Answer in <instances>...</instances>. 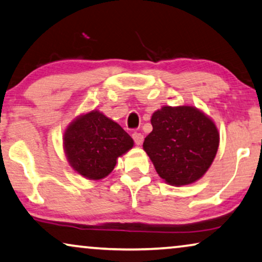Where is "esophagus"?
I'll list each match as a JSON object with an SVG mask.
<instances>
[{"instance_id": "34e87169", "label": "esophagus", "mask_w": 262, "mask_h": 262, "mask_svg": "<svg viewBox=\"0 0 262 262\" xmlns=\"http://www.w3.org/2000/svg\"><path fill=\"white\" fill-rule=\"evenodd\" d=\"M132 138H134L136 144L141 145L143 143V139H144V136H143L142 134H139V132H134V134H132Z\"/></svg>"}]
</instances>
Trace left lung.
<instances>
[{
    "mask_svg": "<svg viewBox=\"0 0 262 262\" xmlns=\"http://www.w3.org/2000/svg\"><path fill=\"white\" fill-rule=\"evenodd\" d=\"M151 125L143 149L160 178L173 186L203 178L220 145L212 119L193 106H163L152 113Z\"/></svg>",
    "mask_w": 262,
    "mask_h": 262,
    "instance_id": "left-lung-1",
    "label": "left lung"
}]
</instances>
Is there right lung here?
<instances>
[{"instance_id": "right-lung-1", "label": "right lung", "mask_w": 262, "mask_h": 262, "mask_svg": "<svg viewBox=\"0 0 262 262\" xmlns=\"http://www.w3.org/2000/svg\"><path fill=\"white\" fill-rule=\"evenodd\" d=\"M63 146L75 171L89 180H100L114 169L118 157L134 146V139L119 124L93 110L71 121Z\"/></svg>"}]
</instances>
